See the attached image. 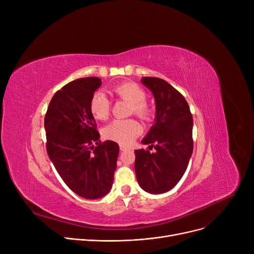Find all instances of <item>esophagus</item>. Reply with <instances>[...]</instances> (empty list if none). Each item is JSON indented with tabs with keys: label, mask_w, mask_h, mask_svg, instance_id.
Here are the masks:
<instances>
[{
	"label": "esophagus",
	"mask_w": 254,
	"mask_h": 254,
	"mask_svg": "<svg viewBox=\"0 0 254 254\" xmlns=\"http://www.w3.org/2000/svg\"><path fill=\"white\" fill-rule=\"evenodd\" d=\"M119 148H120V150L122 151H125V150H127V149H129L127 146H126V145H123V144H120L119 145Z\"/></svg>",
	"instance_id": "34e87169"
}]
</instances>
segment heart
I'll return each mask as SVG.
<instances>
[{
	"mask_svg": "<svg viewBox=\"0 0 254 254\" xmlns=\"http://www.w3.org/2000/svg\"><path fill=\"white\" fill-rule=\"evenodd\" d=\"M111 92L119 99L129 102L130 113L143 119H148L151 109L146 103L147 93L135 82H123L111 88ZM89 110L92 116L98 120H106L110 115L111 102L104 92L97 91L89 101ZM142 130L140 124L136 119H115L103 129L106 139L122 144H129L134 141Z\"/></svg>",
	"mask_w": 254,
	"mask_h": 254,
	"instance_id": "obj_1",
	"label": "heart"
}]
</instances>
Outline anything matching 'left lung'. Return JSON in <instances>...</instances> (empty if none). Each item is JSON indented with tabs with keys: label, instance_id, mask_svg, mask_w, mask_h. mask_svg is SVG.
<instances>
[{
	"label": "left lung",
	"instance_id": "8db88e82",
	"mask_svg": "<svg viewBox=\"0 0 254 254\" xmlns=\"http://www.w3.org/2000/svg\"><path fill=\"white\" fill-rule=\"evenodd\" d=\"M141 81L153 93L156 116L142 140L149 150H135L136 177L145 191L163 193L174 188L189 166L193 149L192 115L184 97L165 80L143 77Z\"/></svg>",
	"mask_w": 254,
	"mask_h": 254
}]
</instances>
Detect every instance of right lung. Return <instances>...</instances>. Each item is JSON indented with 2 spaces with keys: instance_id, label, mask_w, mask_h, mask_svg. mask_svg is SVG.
Segmentation results:
<instances>
[{
  "instance_id": "obj_1",
  "label": "right lung",
  "mask_w": 254,
  "mask_h": 254,
  "mask_svg": "<svg viewBox=\"0 0 254 254\" xmlns=\"http://www.w3.org/2000/svg\"><path fill=\"white\" fill-rule=\"evenodd\" d=\"M98 77L76 79L58 90L45 114L46 150L68 188L85 198H99L112 188L119 146L100 141L89 101Z\"/></svg>"
}]
</instances>
